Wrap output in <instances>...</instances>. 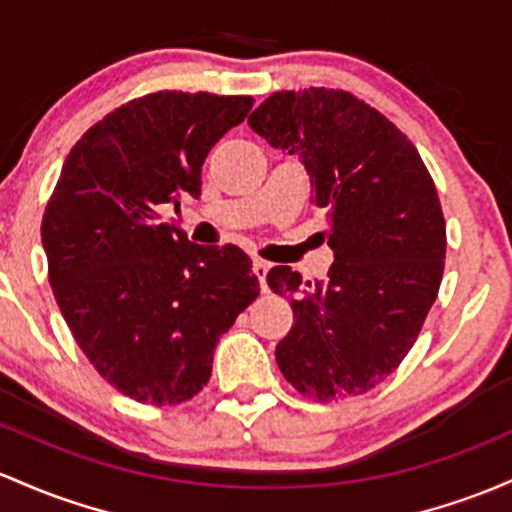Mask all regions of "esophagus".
<instances>
[{
    "label": "esophagus",
    "instance_id": "1",
    "mask_svg": "<svg viewBox=\"0 0 512 512\" xmlns=\"http://www.w3.org/2000/svg\"><path fill=\"white\" fill-rule=\"evenodd\" d=\"M252 272H255V277L260 279L262 291H267V272H269L267 262L265 260H255V262H252Z\"/></svg>",
    "mask_w": 512,
    "mask_h": 512
}]
</instances>
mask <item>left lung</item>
<instances>
[{"instance_id": "1", "label": "left lung", "mask_w": 512, "mask_h": 512, "mask_svg": "<svg viewBox=\"0 0 512 512\" xmlns=\"http://www.w3.org/2000/svg\"><path fill=\"white\" fill-rule=\"evenodd\" d=\"M247 123L306 167L335 257L316 282L269 269V289L294 308L274 357L306 396H359L401 364L435 303L447 247L435 184L411 140L338 89L277 92Z\"/></svg>"}]
</instances>
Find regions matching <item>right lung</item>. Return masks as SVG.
<instances>
[{
  "label": "right lung",
  "instance_id": "obj_1",
  "mask_svg": "<svg viewBox=\"0 0 512 512\" xmlns=\"http://www.w3.org/2000/svg\"><path fill=\"white\" fill-rule=\"evenodd\" d=\"M252 97L155 92L89 128L43 216L48 277L94 369L128 398L174 406L211 376L223 333L260 294L235 245H196L157 209L201 194V165Z\"/></svg>",
  "mask_w": 512,
  "mask_h": 512
}]
</instances>
